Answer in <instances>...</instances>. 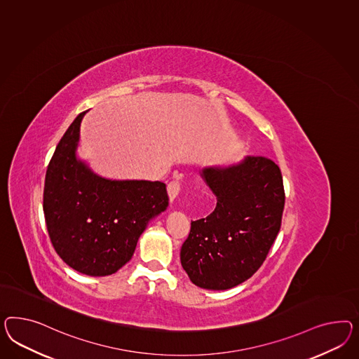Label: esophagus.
I'll list each match as a JSON object with an SVG mask.
<instances>
[{"mask_svg":"<svg viewBox=\"0 0 359 359\" xmlns=\"http://www.w3.org/2000/svg\"><path fill=\"white\" fill-rule=\"evenodd\" d=\"M167 192H168L170 201L172 203L175 198L177 197L179 192H180V183L179 182H171L170 184L167 185Z\"/></svg>","mask_w":359,"mask_h":359,"instance_id":"1","label":"esophagus"}]
</instances>
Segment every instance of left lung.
<instances>
[{"label": "left lung", "instance_id": "obj_1", "mask_svg": "<svg viewBox=\"0 0 359 359\" xmlns=\"http://www.w3.org/2000/svg\"><path fill=\"white\" fill-rule=\"evenodd\" d=\"M217 197L206 218L191 222L180 262L189 280L206 290H227L262 266L281 227L285 192L280 167L247 155L200 172Z\"/></svg>", "mask_w": 359, "mask_h": 359}]
</instances>
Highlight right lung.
<instances>
[{
    "label": "right lung",
    "instance_id": "add662e5",
    "mask_svg": "<svg viewBox=\"0 0 359 359\" xmlns=\"http://www.w3.org/2000/svg\"><path fill=\"white\" fill-rule=\"evenodd\" d=\"M86 112L70 124L49 162L43 210L62 262L82 274L104 277L132 259L149 222L167 209L168 196L162 182L107 179L78 158Z\"/></svg>",
    "mask_w": 359,
    "mask_h": 359
}]
</instances>
